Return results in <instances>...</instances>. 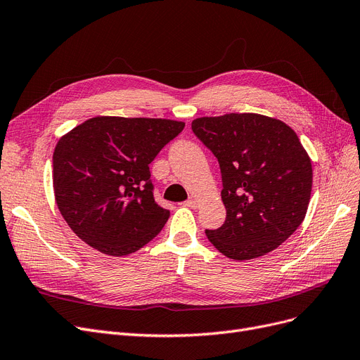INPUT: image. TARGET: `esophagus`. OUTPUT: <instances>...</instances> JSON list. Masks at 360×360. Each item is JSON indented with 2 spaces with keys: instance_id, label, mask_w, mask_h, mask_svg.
<instances>
[{
  "instance_id": "esophagus-1",
  "label": "esophagus",
  "mask_w": 360,
  "mask_h": 360,
  "mask_svg": "<svg viewBox=\"0 0 360 360\" xmlns=\"http://www.w3.org/2000/svg\"><path fill=\"white\" fill-rule=\"evenodd\" d=\"M183 205L184 207H189V208H192V210H196L198 207H199V204H198V200L196 199H189V200H186V202H183Z\"/></svg>"
}]
</instances>
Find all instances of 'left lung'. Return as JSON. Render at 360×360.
Masks as SVG:
<instances>
[{"label":"left lung","instance_id":"obj_1","mask_svg":"<svg viewBox=\"0 0 360 360\" xmlns=\"http://www.w3.org/2000/svg\"><path fill=\"white\" fill-rule=\"evenodd\" d=\"M196 137L221 169L226 221L205 230L226 257L243 262L276 250L303 223L311 193V161L295 131L260 113L192 121Z\"/></svg>","mask_w":360,"mask_h":360}]
</instances>
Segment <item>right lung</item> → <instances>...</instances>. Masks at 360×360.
Instances as JSON below:
<instances>
[{
    "mask_svg": "<svg viewBox=\"0 0 360 360\" xmlns=\"http://www.w3.org/2000/svg\"><path fill=\"white\" fill-rule=\"evenodd\" d=\"M184 122L96 117L72 128L53 153V189L60 214L79 239L106 255L145 247L169 211L153 199L149 164Z\"/></svg>",
    "mask_w": 360,
    "mask_h": 360,
    "instance_id": "1",
    "label": "right lung"
}]
</instances>
